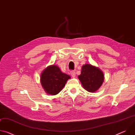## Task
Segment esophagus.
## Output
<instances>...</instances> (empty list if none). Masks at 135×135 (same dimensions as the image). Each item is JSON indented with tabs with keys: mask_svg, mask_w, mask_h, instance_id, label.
I'll list each match as a JSON object with an SVG mask.
<instances>
[{
	"mask_svg": "<svg viewBox=\"0 0 135 135\" xmlns=\"http://www.w3.org/2000/svg\"><path fill=\"white\" fill-rule=\"evenodd\" d=\"M70 74H71V75L73 78H75V76H76V73H75V71H70Z\"/></svg>",
	"mask_w": 135,
	"mask_h": 135,
	"instance_id": "34e87169",
	"label": "esophagus"
}]
</instances>
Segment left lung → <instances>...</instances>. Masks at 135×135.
<instances>
[{
  "instance_id": "1",
  "label": "left lung",
  "mask_w": 135,
  "mask_h": 135,
  "mask_svg": "<svg viewBox=\"0 0 135 135\" xmlns=\"http://www.w3.org/2000/svg\"><path fill=\"white\" fill-rule=\"evenodd\" d=\"M78 78L83 88L89 92H95L102 85L104 74L98 67L86 64L82 67L81 74Z\"/></svg>"
}]
</instances>
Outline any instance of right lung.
Returning <instances> with one entry per match:
<instances>
[{"instance_id":"obj_1","label":"right lung","mask_w":135,"mask_h":135,"mask_svg":"<svg viewBox=\"0 0 135 135\" xmlns=\"http://www.w3.org/2000/svg\"><path fill=\"white\" fill-rule=\"evenodd\" d=\"M71 77L62 72L56 65L47 67L41 74L40 81L43 88L47 94H58L65 86Z\"/></svg>"}]
</instances>
